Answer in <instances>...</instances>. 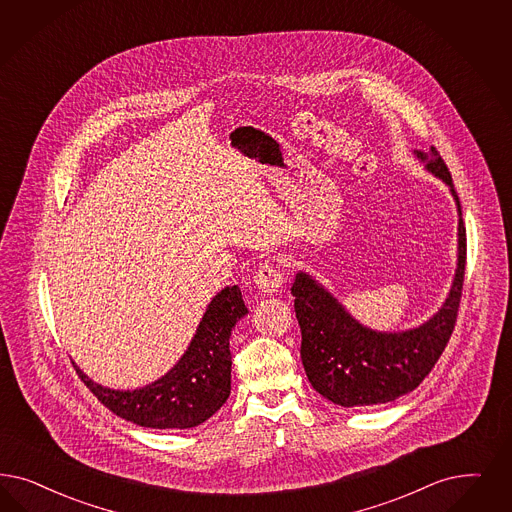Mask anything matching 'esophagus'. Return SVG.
<instances>
[{
	"label": "esophagus",
	"instance_id": "obj_1",
	"mask_svg": "<svg viewBox=\"0 0 512 512\" xmlns=\"http://www.w3.org/2000/svg\"><path fill=\"white\" fill-rule=\"evenodd\" d=\"M282 285L283 274L278 270V266H274L272 263H265L255 272V287L265 295L278 293L282 289Z\"/></svg>",
	"mask_w": 512,
	"mask_h": 512
}]
</instances>
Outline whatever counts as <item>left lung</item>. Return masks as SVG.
I'll return each mask as SVG.
<instances>
[{"instance_id":"8db88e82","label":"left lung","mask_w":512,"mask_h":512,"mask_svg":"<svg viewBox=\"0 0 512 512\" xmlns=\"http://www.w3.org/2000/svg\"><path fill=\"white\" fill-rule=\"evenodd\" d=\"M414 155L425 172L450 189L458 212V261L441 308L416 327L378 331L353 318L310 272L295 274L291 293L302 333L300 359L310 384L335 405H382L414 391L435 367L454 331L465 274L461 206L452 176L435 147Z\"/></svg>"}]
</instances>
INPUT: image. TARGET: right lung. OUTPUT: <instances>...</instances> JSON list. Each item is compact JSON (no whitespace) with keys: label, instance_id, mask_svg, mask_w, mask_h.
I'll return each mask as SVG.
<instances>
[{"label":"right lung","instance_id":"right-lung-1","mask_svg":"<svg viewBox=\"0 0 512 512\" xmlns=\"http://www.w3.org/2000/svg\"><path fill=\"white\" fill-rule=\"evenodd\" d=\"M246 314L240 287H223L206 306L176 365L141 388H107L73 365L98 401L126 422L151 429L196 427L212 418L229 399L230 333Z\"/></svg>","mask_w":512,"mask_h":512}]
</instances>
